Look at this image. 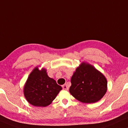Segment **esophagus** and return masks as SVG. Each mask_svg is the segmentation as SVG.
I'll return each mask as SVG.
<instances>
[{
    "label": "esophagus",
    "instance_id": "esophagus-1",
    "mask_svg": "<svg viewBox=\"0 0 128 128\" xmlns=\"http://www.w3.org/2000/svg\"><path fill=\"white\" fill-rule=\"evenodd\" d=\"M62 88H64V90H68V87L66 84H64V86H62Z\"/></svg>",
    "mask_w": 128,
    "mask_h": 128
}]
</instances>
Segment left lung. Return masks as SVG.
I'll return each instance as SVG.
<instances>
[{
	"mask_svg": "<svg viewBox=\"0 0 128 128\" xmlns=\"http://www.w3.org/2000/svg\"><path fill=\"white\" fill-rule=\"evenodd\" d=\"M69 92L84 103L99 101L108 90V82L102 73L90 64L82 62L72 75Z\"/></svg>",
	"mask_w": 128,
	"mask_h": 128,
	"instance_id": "left-lung-1",
	"label": "left lung"
}]
</instances>
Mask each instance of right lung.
<instances>
[{
  "label": "right lung",
  "mask_w": 128,
  "mask_h": 128,
  "mask_svg": "<svg viewBox=\"0 0 128 128\" xmlns=\"http://www.w3.org/2000/svg\"><path fill=\"white\" fill-rule=\"evenodd\" d=\"M62 89L56 81L47 75L46 69L32 70L24 87V94L27 102L36 107H46L52 103Z\"/></svg>",
  "instance_id": "add662e5"
}]
</instances>
